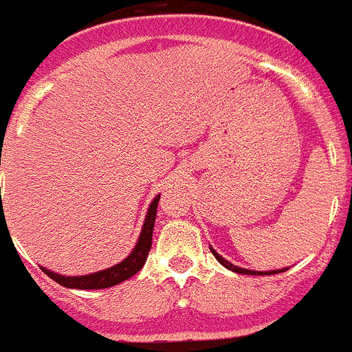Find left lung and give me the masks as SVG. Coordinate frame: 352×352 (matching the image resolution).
<instances>
[{"label":"left lung","instance_id":"8db88e82","mask_svg":"<svg viewBox=\"0 0 352 352\" xmlns=\"http://www.w3.org/2000/svg\"><path fill=\"white\" fill-rule=\"evenodd\" d=\"M210 251H212V254L215 258H217V262L221 263L222 267H226V269L233 270V272H236V274H248V276H270V274H278V272H283V270H287L288 267H285V269H276V270H249V269H242V267L239 265H233L231 262H228L226 258H222L221 254L215 251L213 248H210Z\"/></svg>","mask_w":352,"mask_h":352}]
</instances>
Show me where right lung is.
I'll return each mask as SVG.
<instances>
[{
    "label": "right lung",
    "mask_w": 352,
    "mask_h": 352,
    "mask_svg": "<svg viewBox=\"0 0 352 352\" xmlns=\"http://www.w3.org/2000/svg\"><path fill=\"white\" fill-rule=\"evenodd\" d=\"M158 201H160V194L155 196L151 201V205L147 208L146 219H144L142 230H140L139 240L135 248L131 249V253L122 260V262L116 263V265L108 267V269L98 270L92 274L85 276H64L56 274L53 270L41 267L53 281H56L62 287L67 288H78V290H98V288H108L116 287V285L122 283L126 279H130L144 267L147 260V254L151 251V240H153V228H155L156 219V208H158Z\"/></svg>",
    "instance_id": "1"
}]
</instances>
